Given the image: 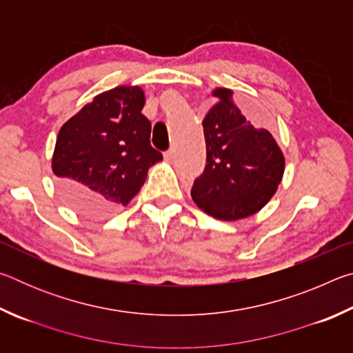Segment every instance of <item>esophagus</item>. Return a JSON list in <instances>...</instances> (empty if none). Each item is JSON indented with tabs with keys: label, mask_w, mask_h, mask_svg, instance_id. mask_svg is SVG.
Wrapping results in <instances>:
<instances>
[{
	"label": "esophagus",
	"mask_w": 353,
	"mask_h": 353,
	"mask_svg": "<svg viewBox=\"0 0 353 353\" xmlns=\"http://www.w3.org/2000/svg\"><path fill=\"white\" fill-rule=\"evenodd\" d=\"M163 157H165L166 162H172V160H174V157H176L174 149H168V151L163 154Z\"/></svg>",
	"instance_id": "1"
}]
</instances>
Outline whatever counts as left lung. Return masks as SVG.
Wrapping results in <instances>:
<instances>
[{
    "mask_svg": "<svg viewBox=\"0 0 353 353\" xmlns=\"http://www.w3.org/2000/svg\"><path fill=\"white\" fill-rule=\"evenodd\" d=\"M212 94L218 103L202 121L207 163L191 198L213 218L238 221L260 212L276 194L285 157L274 137L243 115L234 90L216 87Z\"/></svg>",
    "mask_w": 353,
    "mask_h": 353,
    "instance_id": "8db88e82",
    "label": "left lung"
}]
</instances>
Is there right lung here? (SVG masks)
<instances>
[{"label":"right lung","instance_id":"right-lung-1","mask_svg":"<svg viewBox=\"0 0 353 353\" xmlns=\"http://www.w3.org/2000/svg\"><path fill=\"white\" fill-rule=\"evenodd\" d=\"M145 92L119 85L97 94L59 130L51 168L62 199L88 216L128 205L162 152L151 146Z\"/></svg>","mask_w":353,"mask_h":353}]
</instances>
